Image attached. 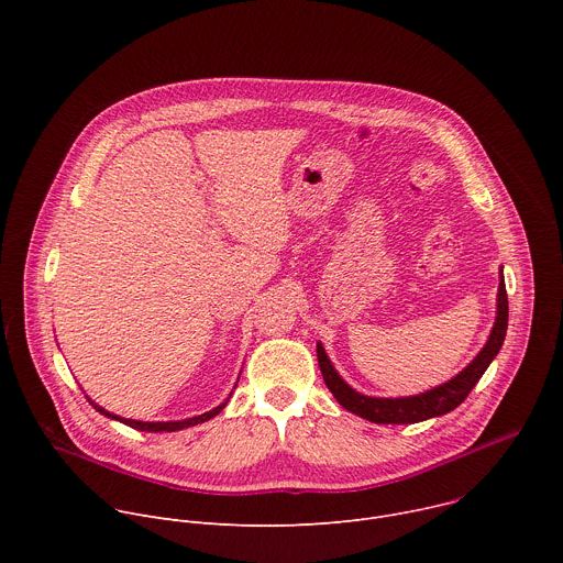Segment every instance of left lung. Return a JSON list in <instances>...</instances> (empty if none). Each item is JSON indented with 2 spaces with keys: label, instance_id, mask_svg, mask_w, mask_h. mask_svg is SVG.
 <instances>
[{
  "label": "left lung",
  "instance_id": "8db88e82",
  "mask_svg": "<svg viewBox=\"0 0 563 563\" xmlns=\"http://www.w3.org/2000/svg\"><path fill=\"white\" fill-rule=\"evenodd\" d=\"M508 330V294H506V283H504V269H501V283H499V294H497V318H495V328L490 332L488 343L484 345L476 354V358L459 372L452 380L428 389L417 396H404V398H376V396H365L356 389H352L334 369L332 361L328 358L323 345H316L318 354V365L320 372H323V380L328 389L334 394L339 404L350 410L352 415H358L361 419H367L372 423H419L432 417H441L459 408L472 387L478 383V378L484 376L488 365L495 361L499 354L504 339Z\"/></svg>",
  "mask_w": 563,
  "mask_h": 563
}]
</instances>
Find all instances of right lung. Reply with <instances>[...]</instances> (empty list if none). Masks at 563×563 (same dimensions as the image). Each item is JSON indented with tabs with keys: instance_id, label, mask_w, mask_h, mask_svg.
<instances>
[{
	"instance_id": "add662e5",
	"label": "right lung",
	"mask_w": 563,
	"mask_h": 563,
	"mask_svg": "<svg viewBox=\"0 0 563 563\" xmlns=\"http://www.w3.org/2000/svg\"><path fill=\"white\" fill-rule=\"evenodd\" d=\"M227 400H229V398H227ZM227 400H224V404H220L218 408H213V410H209V412H205V415H200V417H191V419H185V421H157V423H146V421H135V419L115 417V415L107 412L104 408H100L98 404H93V400H91V406H93L98 412H102L104 417L115 419V421H120V423H124V426H129V428L142 430V432H176V430H185V428H191V426H198V423H205V421L218 417V415L222 412V408L227 406Z\"/></svg>"
}]
</instances>
